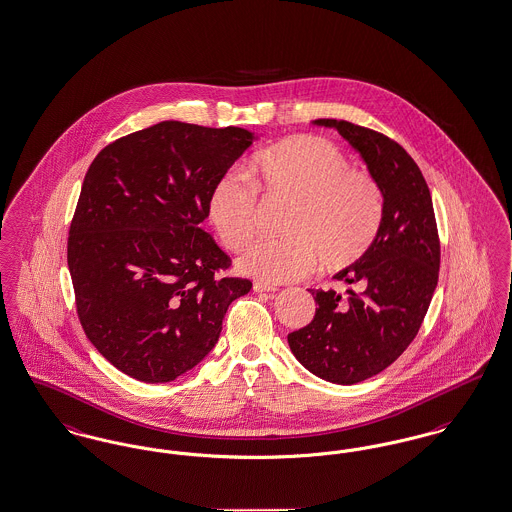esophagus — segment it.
Returning <instances> with one entry per match:
<instances>
[{
    "label": "esophagus",
    "mask_w": 512,
    "mask_h": 512,
    "mask_svg": "<svg viewBox=\"0 0 512 512\" xmlns=\"http://www.w3.org/2000/svg\"><path fill=\"white\" fill-rule=\"evenodd\" d=\"M253 292H276V286L267 284V282H261V280H255V282H253Z\"/></svg>",
    "instance_id": "obj_1"
}]
</instances>
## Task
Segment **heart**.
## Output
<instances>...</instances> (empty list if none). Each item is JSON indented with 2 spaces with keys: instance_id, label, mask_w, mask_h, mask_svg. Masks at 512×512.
Segmentation results:
<instances>
[{
  "instance_id": "1",
  "label": "heart",
  "mask_w": 512,
  "mask_h": 512,
  "mask_svg": "<svg viewBox=\"0 0 512 512\" xmlns=\"http://www.w3.org/2000/svg\"><path fill=\"white\" fill-rule=\"evenodd\" d=\"M249 180L222 174L207 199V215L230 251H244L259 230L261 195L290 203L282 220L284 240L253 245L238 261L263 282H292L313 272L355 265L374 244L384 220V192L376 176L349 167L340 147L318 136H295L257 151Z\"/></svg>"
}]
</instances>
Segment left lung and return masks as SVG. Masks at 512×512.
Masks as SVG:
<instances>
[{"instance_id":"8db88e82","label":"left lung","mask_w":512,"mask_h":512,"mask_svg":"<svg viewBox=\"0 0 512 512\" xmlns=\"http://www.w3.org/2000/svg\"><path fill=\"white\" fill-rule=\"evenodd\" d=\"M361 151L384 192V220L365 257L338 272L359 284L347 297L311 290L315 318L288 336L295 359L315 376L351 386L376 376L416 338L438 286V224L428 184L395 140L349 121L320 119Z\"/></svg>"}]
</instances>
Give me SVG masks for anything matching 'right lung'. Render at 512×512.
I'll return each mask as SVG.
<instances>
[{
	"instance_id": "obj_1",
	"label": "right lung",
	"mask_w": 512,
	"mask_h": 512,
	"mask_svg": "<svg viewBox=\"0 0 512 512\" xmlns=\"http://www.w3.org/2000/svg\"><path fill=\"white\" fill-rule=\"evenodd\" d=\"M238 126L163 121L103 147L84 176L67 263L76 315L99 353L147 384L171 382L219 341L251 290L201 222L211 188L251 146Z\"/></svg>"
}]
</instances>
